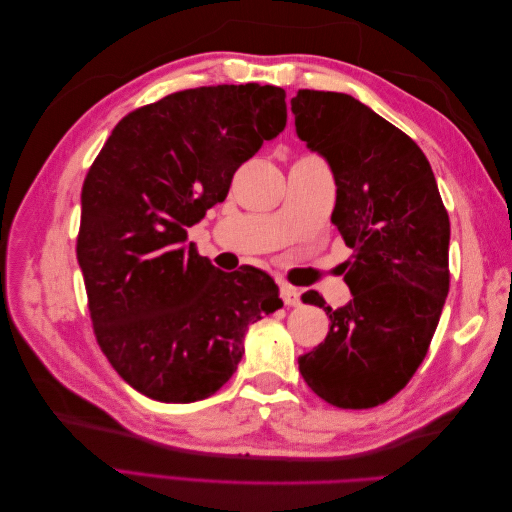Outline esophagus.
I'll use <instances>...</instances> for the list:
<instances>
[{"label":"esophagus","instance_id":"34e87169","mask_svg":"<svg viewBox=\"0 0 512 512\" xmlns=\"http://www.w3.org/2000/svg\"><path fill=\"white\" fill-rule=\"evenodd\" d=\"M280 297H282L284 305H288V307L301 305V292H299L297 288H294V286H282Z\"/></svg>","mask_w":512,"mask_h":512}]
</instances>
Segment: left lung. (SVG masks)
<instances>
[{
	"label": "left lung",
	"instance_id": "left-lung-1",
	"mask_svg": "<svg viewBox=\"0 0 512 512\" xmlns=\"http://www.w3.org/2000/svg\"><path fill=\"white\" fill-rule=\"evenodd\" d=\"M290 106L301 141L331 164V222L354 252L348 305L331 309L316 290L303 294L331 324L324 342L299 356V371L331 406L374 408L404 389L429 350L451 284V222L406 132L335 91L299 89Z\"/></svg>",
	"mask_w": 512,
	"mask_h": 512
}]
</instances>
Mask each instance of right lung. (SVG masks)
<instances>
[{"label":"right lung","instance_id":"obj_1","mask_svg":"<svg viewBox=\"0 0 512 512\" xmlns=\"http://www.w3.org/2000/svg\"><path fill=\"white\" fill-rule=\"evenodd\" d=\"M286 128V91H175L123 117L81 192L76 258L100 350L132 389L190 404L230 380L252 322L282 307L256 267L224 273L188 243L232 175Z\"/></svg>","mask_w":512,"mask_h":512}]
</instances>
